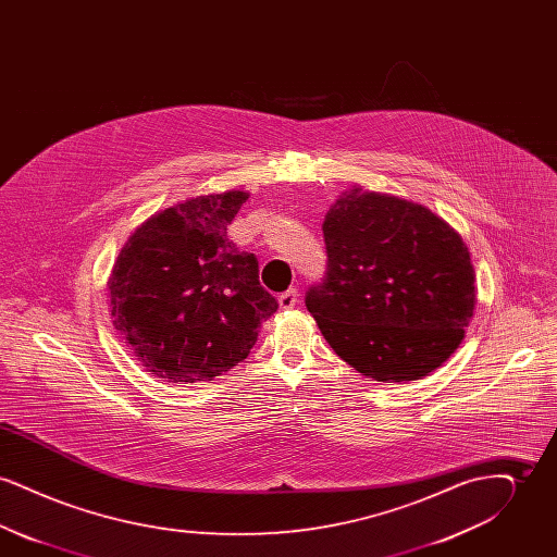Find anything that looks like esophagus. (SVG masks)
I'll use <instances>...</instances> for the list:
<instances>
[{
	"label": "esophagus",
	"mask_w": 557,
	"mask_h": 557,
	"mask_svg": "<svg viewBox=\"0 0 557 557\" xmlns=\"http://www.w3.org/2000/svg\"><path fill=\"white\" fill-rule=\"evenodd\" d=\"M277 302H280V309H282V311H290V309L296 307V302H298V292H296V288L282 292V294L277 296Z\"/></svg>",
	"instance_id": "obj_1"
}]
</instances>
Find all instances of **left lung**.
<instances>
[{"instance_id": "1", "label": "left lung", "mask_w": 557, "mask_h": 557, "mask_svg": "<svg viewBox=\"0 0 557 557\" xmlns=\"http://www.w3.org/2000/svg\"><path fill=\"white\" fill-rule=\"evenodd\" d=\"M321 230L327 275L305 302L334 352L375 382L441 368L476 307L461 236L424 205L361 186L338 196Z\"/></svg>"}]
</instances>
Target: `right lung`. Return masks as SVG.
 <instances>
[{"instance_id": "right-lung-1", "label": "right lung", "mask_w": 557, "mask_h": 557, "mask_svg": "<svg viewBox=\"0 0 557 557\" xmlns=\"http://www.w3.org/2000/svg\"><path fill=\"white\" fill-rule=\"evenodd\" d=\"M248 196L227 189L150 214L112 265V325L139 366L162 382H209L232 370L277 311L255 255L227 239Z\"/></svg>"}]
</instances>
